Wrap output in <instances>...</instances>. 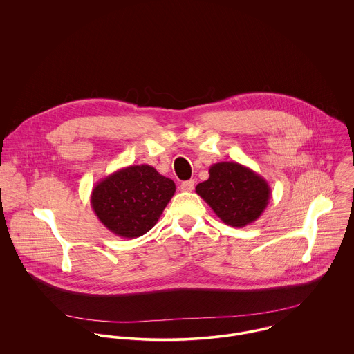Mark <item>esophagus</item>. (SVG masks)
I'll return each mask as SVG.
<instances>
[{
  "label": "esophagus",
  "mask_w": 354,
  "mask_h": 354,
  "mask_svg": "<svg viewBox=\"0 0 354 354\" xmlns=\"http://www.w3.org/2000/svg\"><path fill=\"white\" fill-rule=\"evenodd\" d=\"M194 188H195L194 180H188L181 184V191H184V192H191V191H194Z\"/></svg>",
  "instance_id": "34e87169"
}]
</instances>
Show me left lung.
I'll list each match as a JSON object with an SVG mask.
<instances>
[{"mask_svg":"<svg viewBox=\"0 0 354 354\" xmlns=\"http://www.w3.org/2000/svg\"><path fill=\"white\" fill-rule=\"evenodd\" d=\"M208 173V180L196 185V194L223 223L244 227L259 219L271 196L261 176L237 162L214 163Z\"/></svg>","mask_w":354,"mask_h":354,"instance_id":"1","label":"left lung"}]
</instances>
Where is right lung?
<instances>
[{
    "instance_id": "right-lung-1",
    "label": "right lung",
    "mask_w": 354,
    "mask_h": 354,
    "mask_svg": "<svg viewBox=\"0 0 354 354\" xmlns=\"http://www.w3.org/2000/svg\"><path fill=\"white\" fill-rule=\"evenodd\" d=\"M174 192L173 180L150 165H133L101 180L93 189L91 207L113 234L136 239L156 225Z\"/></svg>"
}]
</instances>
